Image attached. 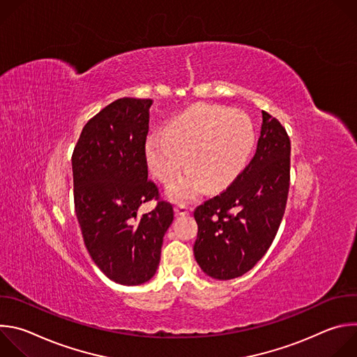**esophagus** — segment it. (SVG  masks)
Segmentation results:
<instances>
[{
  "mask_svg": "<svg viewBox=\"0 0 357 357\" xmlns=\"http://www.w3.org/2000/svg\"><path fill=\"white\" fill-rule=\"evenodd\" d=\"M175 213L179 215V216H185V215L192 213V208H186L183 205H179V206H175Z\"/></svg>",
  "mask_w": 357,
  "mask_h": 357,
  "instance_id": "1",
  "label": "esophagus"
}]
</instances>
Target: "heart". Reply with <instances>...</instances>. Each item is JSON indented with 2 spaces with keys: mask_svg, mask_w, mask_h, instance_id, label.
Segmentation results:
<instances>
[{
  "mask_svg": "<svg viewBox=\"0 0 357 357\" xmlns=\"http://www.w3.org/2000/svg\"><path fill=\"white\" fill-rule=\"evenodd\" d=\"M256 142L247 114L213 105H196L178 116L165 134L145 141L146 164L158 181L171 182L183 162L189 167L168 186L178 203L195 200L206 185L220 190L245 168Z\"/></svg>",
  "mask_w": 357,
  "mask_h": 357,
  "instance_id": "b5f03b06",
  "label": "heart"
}]
</instances>
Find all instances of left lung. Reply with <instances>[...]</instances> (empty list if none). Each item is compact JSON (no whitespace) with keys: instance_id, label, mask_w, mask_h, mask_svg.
Wrapping results in <instances>:
<instances>
[{"instance_id":"8db88e82","label":"left lung","mask_w":357,"mask_h":357,"mask_svg":"<svg viewBox=\"0 0 357 357\" xmlns=\"http://www.w3.org/2000/svg\"><path fill=\"white\" fill-rule=\"evenodd\" d=\"M291 142L281 123L263 112L256 154L220 195L193 212L195 259L216 280L250 271L270 248L282 220L289 189Z\"/></svg>"}]
</instances>
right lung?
<instances>
[{
    "mask_svg": "<svg viewBox=\"0 0 357 357\" xmlns=\"http://www.w3.org/2000/svg\"><path fill=\"white\" fill-rule=\"evenodd\" d=\"M152 100L123 97L83 127L72 157L75 209L91 260L112 281L139 285L155 275L174 209L148 179L145 141Z\"/></svg>",
    "mask_w": 357,
    "mask_h": 357,
    "instance_id": "add662e5",
    "label": "right lung"
}]
</instances>
